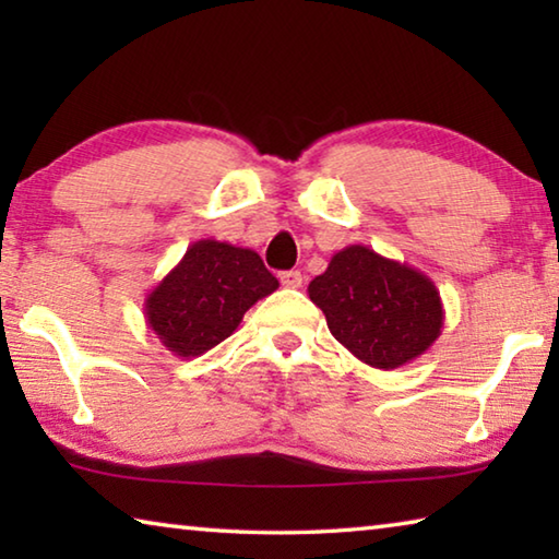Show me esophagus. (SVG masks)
<instances>
[{
    "mask_svg": "<svg viewBox=\"0 0 559 559\" xmlns=\"http://www.w3.org/2000/svg\"><path fill=\"white\" fill-rule=\"evenodd\" d=\"M278 278H281V286H286V288H300L302 286V273L300 271H281Z\"/></svg>",
    "mask_w": 559,
    "mask_h": 559,
    "instance_id": "1",
    "label": "esophagus"
}]
</instances>
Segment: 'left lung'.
<instances>
[{
    "label": "left lung",
    "instance_id": "1",
    "mask_svg": "<svg viewBox=\"0 0 559 559\" xmlns=\"http://www.w3.org/2000/svg\"><path fill=\"white\" fill-rule=\"evenodd\" d=\"M328 328L359 362L396 370L421 357L443 328V302L429 276L384 259L370 246H345L308 286Z\"/></svg>",
    "mask_w": 559,
    "mask_h": 559
}]
</instances>
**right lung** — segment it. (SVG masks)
Listing matches in <instances>:
<instances>
[{
	"label": "right lung",
	"mask_w": 559,
	"mask_h": 559,
	"mask_svg": "<svg viewBox=\"0 0 559 559\" xmlns=\"http://www.w3.org/2000/svg\"><path fill=\"white\" fill-rule=\"evenodd\" d=\"M276 288V276L257 251L200 239L147 293L145 320L169 353L200 357L229 337L246 310Z\"/></svg>",
	"instance_id": "add662e5"
}]
</instances>
